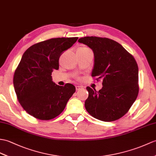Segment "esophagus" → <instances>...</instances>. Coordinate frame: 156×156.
<instances>
[{
	"label": "esophagus",
	"mask_w": 156,
	"mask_h": 156,
	"mask_svg": "<svg viewBox=\"0 0 156 156\" xmlns=\"http://www.w3.org/2000/svg\"><path fill=\"white\" fill-rule=\"evenodd\" d=\"M82 88V87L80 86H76V90H81Z\"/></svg>",
	"instance_id": "obj_1"
}]
</instances>
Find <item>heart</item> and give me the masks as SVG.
Here are the masks:
<instances>
[{
  "mask_svg": "<svg viewBox=\"0 0 156 156\" xmlns=\"http://www.w3.org/2000/svg\"><path fill=\"white\" fill-rule=\"evenodd\" d=\"M77 51H90V50L86 46H81V47H79L77 50Z\"/></svg>",
  "mask_w": 156,
  "mask_h": 156,
  "instance_id": "1",
  "label": "heart"
}]
</instances>
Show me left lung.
I'll return each mask as SVG.
<instances>
[{
    "label": "left lung",
    "mask_w": 156,
    "mask_h": 156,
    "mask_svg": "<svg viewBox=\"0 0 156 156\" xmlns=\"http://www.w3.org/2000/svg\"><path fill=\"white\" fill-rule=\"evenodd\" d=\"M92 50L94 64L92 76L102 81L97 92L88 86L85 108L98 119L112 122L124 115L139 92L138 66L134 58L118 42L107 38L86 37L78 40Z\"/></svg>",
    "instance_id": "left-lung-1"
}]
</instances>
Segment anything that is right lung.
Instances as JSON below:
<instances>
[{
	"label": "right lung",
	"mask_w": 156,
	"mask_h": 156,
	"mask_svg": "<svg viewBox=\"0 0 156 156\" xmlns=\"http://www.w3.org/2000/svg\"><path fill=\"white\" fill-rule=\"evenodd\" d=\"M78 37L56 38L31 46L23 54L14 72L13 84L19 103L28 114L42 120L58 116L76 91L52 81V72L59 68V58Z\"/></svg>",
	"instance_id": "add662e5"
}]
</instances>
